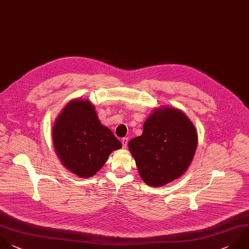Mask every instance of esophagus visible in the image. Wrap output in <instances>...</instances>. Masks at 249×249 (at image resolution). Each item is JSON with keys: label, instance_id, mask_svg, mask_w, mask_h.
<instances>
[{"label": "esophagus", "instance_id": "1", "mask_svg": "<svg viewBox=\"0 0 249 249\" xmlns=\"http://www.w3.org/2000/svg\"><path fill=\"white\" fill-rule=\"evenodd\" d=\"M127 143H128V138L127 137H124L122 139V144H123V148L125 149L127 147Z\"/></svg>", "mask_w": 249, "mask_h": 249}]
</instances>
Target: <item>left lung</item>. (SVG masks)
Segmentation results:
<instances>
[{
    "label": "left lung",
    "mask_w": 249,
    "mask_h": 249,
    "mask_svg": "<svg viewBox=\"0 0 249 249\" xmlns=\"http://www.w3.org/2000/svg\"><path fill=\"white\" fill-rule=\"evenodd\" d=\"M197 145L196 130L180 110L156 109L145 121L142 135L128 148L143 181L152 187L179 178L193 160Z\"/></svg>",
    "instance_id": "left-lung-1"
}]
</instances>
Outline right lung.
Here are the masks:
<instances>
[{
  "label": "right lung",
  "instance_id": "right-lung-1",
  "mask_svg": "<svg viewBox=\"0 0 249 249\" xmlns=\"http://www.w3.org/2000/svg\"><path fill=\"white\" fill-rule=\"evenodd\" d=\"M53 142L62 164L78 175L93 176L109 155L122 148L113 132L102 125L89 100H71L57 117Z\"/></svg>",
  "mask_w": 249,
  "mask_h": 249
}]
</instances>
